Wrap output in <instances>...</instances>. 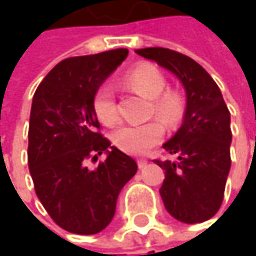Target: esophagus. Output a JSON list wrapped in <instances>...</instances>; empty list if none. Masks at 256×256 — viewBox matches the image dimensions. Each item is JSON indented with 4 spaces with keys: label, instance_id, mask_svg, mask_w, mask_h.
Masks as SVG:
<instances>
[{
    "label": "esophagus",
    "instance_id": "esophagus-1",
    "mask_svg": "<svg viewBox=\"0 0 256 256\" xmlns=\"http://www.w3.org/2000/svg\"><path fill=\"white\" fill-rule=\"evenodd\" d=\"M146 164H148V160H146V158H138V166H139V169H144Z\"/></svg>",
    "mask_w": 256,
    "mask_h": 256
}]
</instances>
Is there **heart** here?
<instances>
[{
    "label": "heart",
    "mask_w": 256,
    "mask_h": 256,
    "mask_svg": "<svg viewBox=\"0 0 256 256\" xmlns=\"http://www.w3.org/2000/svg\"><path fill=\"white\" fill-rule=\"evenodd\" d=\"M124 81L133 90L151 99V114H156L166 126L175 128L180 122L184 116L182 98L174 90H164L166 78L160 70L152 65H139L128 71ZM93 110L96 117L106 126L118 122L120 111L111 84H102L98 88L93 98ZM161 122L151 120L140 124H124L112 133V142L128 154H145L163 139L164 126Z\"/></svg>",
    "instance_id": "heart-1"
}]
</instances>
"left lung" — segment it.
Returning a JSON list of instances; mask_svg holds the SVG:
<instances>
[{
    "instance_id": "8db88e82",
    "label": "left lung",
    "mask_w": 256,
    "mask_h": 256,
    "mask_svg": "<svg viewBox=\"0 0 256 256\" xmlns=\"http://www.w3.org/2000/svg\"><path fill=\"white\" fill-rule=\"evenodd\" d=\"M136 53L180 80L186 93L182 126L163 148L176 160H154L164 174L160 188L166 210L180 222L210 220L221 208L231 168L230 111L218 84L191 58L163 47Z\"/></svg>"
}]
</instances>
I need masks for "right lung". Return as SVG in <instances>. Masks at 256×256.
I'll use <instances>...</instances> for the list:
<instances>
[{
    "instance_id": "obj_1",
    "label": "right lung",
    "mask_w": 256,
    "mask_h": 256,
    "mask_svg": "<svg viewBox=\"0 0 256 256\" xmlns=\"http://www.w3.org/2000/svg\"><path fill=\"white\" fill-rule=\"evenodd\" d=\"M128 48L68 58L35 90L28 132V166L36 197L64 230L96 234L114 218L122 188L136 162L100 133L93 98L128 58ZM104 152L96 170L86 168Z\"/></svg>"
}]
</instances>
